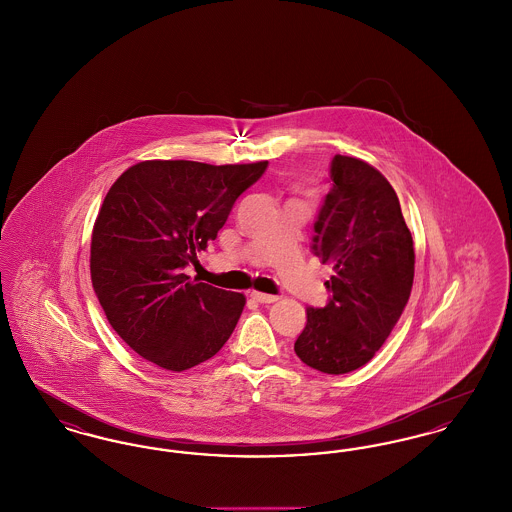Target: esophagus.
<instances>
[{
    "label": "esophagus",
    "mask_w": 512,
    "mask_h": 512,
    "mask_svg": "<svg viewBox=\"0 0 512 512\" xmlns=\"http://www.w3.org/2000/svg\"><path fill=\"white\" fill-rule=\"evenodd\" d=\"M251 299L259 301V303H274L278 301V295H270V293L251 292Z\"/></svg>",
    "instance_id": "34e87169"
}]
</instances>
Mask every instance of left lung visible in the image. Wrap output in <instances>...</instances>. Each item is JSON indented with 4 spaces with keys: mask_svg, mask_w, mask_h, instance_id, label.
<instances>
[{
    "mask_svg": "<svg viewBox=\"0 0 512 512\" xmlns=\"http://www.w3.org/2000/svg\"><path fill=\"white\" fill-rule=\"evenodd\" d=\"M332 190L315 222L313 251L330 265V301L307 309L295 355L324 374L365 366L405 311L414 278L413 236L395 190L363 159H332Z\"/></svg>",
    "mask_w": 512,
    "mask_h": 512,
    "instance_id": "obj_1",
    "label": "left lung"
}]
</instances>
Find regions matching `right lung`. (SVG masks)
Instances as JSON below:
<instances>
[{"label": "right lung", "instance_id": "add662e5", "mask_svg": "<svg viewBox=\"0 0 512 512\" xmlns=\"http://www.w3.org/2000/svg\"><path fill=\"white\" fill-rule=\"evenodd\" d=\"M267 165L153 159L109 188L92 232V286L113 330L149 363L188 370L234 332L244 293L190 280L184 267L197 263Z\"/></svg>", "mask_w": 512, "mask_h": 512}]
</instances>
